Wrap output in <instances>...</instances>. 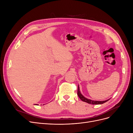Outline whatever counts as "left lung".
I'll return each instance as SVG.
<instances>
[{
	"label": "left lung",
	"mask_w": 133,
	"mask_h": 133,
	"mask_svg": "<svg viewBox=\"0 0 133 133\" xmlns=\"http://www.w3.org/2000/svg\"><path fill=\"white\" fill-rule=\"evenodd\" d=\"M78 95L79 97V98L81 99L83 102H86L88 104H95V105H98V104H102L104 103L107 102V101H108L109 99H108L107 100H104V101H96V100H92L91 99H87L86 98L85 96H84L81 92H80V88H79V86L78 85Z\"/></svg>",
	"instance_id": "8db88e82"
}]
</instances>
